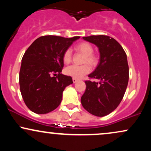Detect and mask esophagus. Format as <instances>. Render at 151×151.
Masks as SVG:
<instances>
[{"label":"esophagus","instance_id":"1","mask_svg":"<svg viewBox=\"0 0 151 151\" xmlns=\"http://www.w3.org/2000/svg\"><path fill=\"white\" fill-rule=\"evenodd\" d=\"M72 81H73V83H76L78 81V79H75V78H73V79H72Z\"/></svg>","mask_w":151,"mask_h":151}]
</instances>
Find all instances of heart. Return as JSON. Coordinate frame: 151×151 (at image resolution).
<instances>
[{
	"label": "heart",
	"instance_id": "b5f03b06",
	"mask_svg": "<svg viewBox=\"0 0 151 151\" xmlns=\"http://www.w3.org/2000/svg\"><path fill=\"white\" fill-rule=\"evenodd\" d=\"M76 51L84 55L82 63L84 65L81 66L72 65L65 69V74L70 77L79 79L89 74L91 71V67H96L98 64V58L96 55L93 54V48L91 44L86 42H82L77 44L75 46ZM72 60V51L70 49L66 50L63 54V61L65 64L68 65ZM89 65H88V64ZM90 65L89 66V65Z\"/></svg>",
	"mask_w": 151,
	"mask_h": 151
}]
</instances>
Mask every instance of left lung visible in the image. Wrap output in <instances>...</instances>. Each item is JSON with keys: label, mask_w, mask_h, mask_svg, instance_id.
Segmentation results:
<instances>
[{"label": "left lung", "mask_w": 151, "mask_h": 151, "mask_svg": "<svg viewBox=\"0 0 151 151\" xmlns=\"http://www.w3.org/2000/svg\"><path fill=\"white\" fill-rule=\"evenodd\" d=\"M83 39L98 47L100 60L89 74L99 81H86L81 98L83 107L96 116H104L117 108L124 96L129 78L127 56L119 42L107 35H91Z\"/></svg>", "instance_id": "left-lung-1"}]
</instances>
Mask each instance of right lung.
<instances>
[{
  "label": "right lung",
  "instance_id": "1",
  "mask_svg": "<svg viewBox=\"0 0 151 151\" xmlns=\"http://www.w3.org/2000/svg\"><path fill=\"white\" fill-rule=\"evenodd\" d=\"M79 37L42 36L25 51L19 83L24 102L32 112L47 114L60 104L65 87L73 83L72 77L61 74L63 54Z\"/></svg>",
  "mask_w": 151,
  "mask_h": 151
}]
</instances>
